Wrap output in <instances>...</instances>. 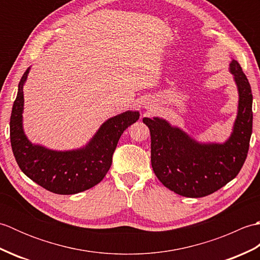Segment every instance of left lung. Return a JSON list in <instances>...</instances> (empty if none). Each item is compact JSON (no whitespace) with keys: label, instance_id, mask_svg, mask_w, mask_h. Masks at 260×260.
<instances>
[{"label":"left lung","instance_id":"obj_1","mask_svg":"<svg viewBox=\"0 0 260 260\" xmlns=\"http://www.w3.org/2000/svg\"><path fill=\"white\" fill-rule=\"evenodd\" d=\"M238 87V114L228 141L199 143L167 120L143 118L151 133V162L164 186L182 197L201 198L221 189L244 165L252 132L250 84L237 60L230 63Z\"/></svg>","mask_w":260,"mask_h":260}]
</instances>
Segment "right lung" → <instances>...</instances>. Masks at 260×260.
Here are the masks:
<instances>
[{
	"instance_id": "obj_1",
	"label": "right lung",
	"mask_w": 260,
	"mask_h": 260,
	"mask_svg": "<svg viewBox=\"0 0 260 260\" xmlns=\"http://www.w3.org/2000/svg\"><path fill=\"white\" fill-rule=\"evenodd\" d=\"M29 70L19 82L10 118L11 146L16 163L27 178L57 194H75L90 189L107 174L121 134L140 118V113L127 110L107 119L89 143L78 150L60 152L35 145L27 140L22 126L23 85Z\"/></svg>"
}]
</instances>
